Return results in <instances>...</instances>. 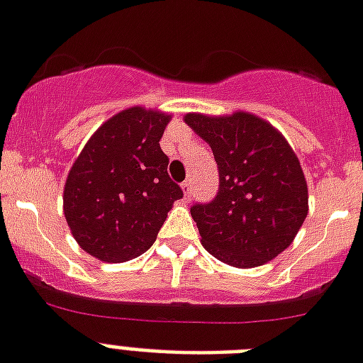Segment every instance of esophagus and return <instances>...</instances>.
<instances>
[{
	"instance_id": "esophagus-1",
	"label": "esophagus",
	"mask_w": 363,
	"mask_h": 363,
	"mask_svg": "<svg viewBox=\"0 0 363 363\" xmlns=\"http://www.w3.org/2000/svg\"><path fill=\"white\" fill-rule=\"evenodd\" d=\"M191 179H186V181L182 182V191H184V196L186 197H190V194H191Z\"/></svg>"
}]
</instances>
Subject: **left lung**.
<instances>
[{"label":"left lung","mask_w":363,"mask_h":363,"mask_svg":"<svg viewBox=\"0 0 363 363\" xmlns=\"http://www.w3.org/2000/svg\"><path fill=\"white\" fill-rule=\"evenodd\" d=\"M184 121L210 145L219 169L218 196L190 210L206 251L234 267L279 257L308 214V186L294 149L249 112H190Z\"/></svg>","instance_id":"obj_1"}]
</instances>
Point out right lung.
<instances>
[{
  "mask_svg": "<svg viewBox=\"0 0 363 363\" xmlns=\"http://www.w3.org/2000/svg\"><path fill=\"white\" fill-rule=\"evenodd\" d=\"M172 116L130 106L90 136L64 184V216L88 255L120 264L144 255L182 190L160 138Z\"/></svg>",
  "mask_w": 363,
  "mask_h": 363,
  "instance_id": "obj_1",
  "label": "right lung"
}]
</instances>
